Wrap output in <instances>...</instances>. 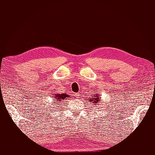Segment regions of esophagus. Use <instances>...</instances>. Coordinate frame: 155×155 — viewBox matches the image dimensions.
I'll return each instance as SVG.
<instances>
[{"label": "esophagus", "instance_id": "esophagus-1", "mask_svg": "<svg viewBox=\"0 0 155 155\" xmlns=\"http://www.w3.org/2000/svg\"><path fill=\"white\" fill-rule=\"evenodd\" d=\"M79 96H80V94L79 93L76 94V97H77V98H78V97H79Z\"/></svg>", "mask_w": 155, "mask_h": 155}]
</instances>
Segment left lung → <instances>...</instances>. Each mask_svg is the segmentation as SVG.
Instances as JSON below:
<instances>
[{
    "label": "left lung",
    "instance_id": "8db88e82",
    "mask_svg": "<svg viewBox=\"0 0 155 155\" xmlns=\"http://www.w3.org/2000/svg\"><path fill=\"white\" fill-rule=\"evenodd\" d=\"M93 98H89V101L91 102L92 103H94V104H97V103H100V101H101V97L100 96H98V94H93Z\"/></svg>",
    "mask_w": 155,
    "mask_h": 155
}]
</instances>
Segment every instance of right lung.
Masks as SVG:
<instances>
[{"label":"right lung","mask_w":155,"mask_h":155,"mask_svg":"<svg viewBox=\"0 0 155 155\" xmlns=\"http://www.w3.org/2000/svg\"><path fill=\"white\" fill-rule=\"evenodd\" d=\"M53 97H54L55 99H57V101L60 102V101H62V100L65 99L66 98L69 97H70V95L66 94L64 93H62V94H55L54 96H53Z\"/></svg>","instance_id":"1"}]
</instances>
